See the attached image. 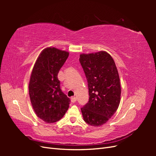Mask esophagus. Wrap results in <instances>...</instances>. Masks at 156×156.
I'll list each match as a JSON object with an SVG mask.
<instances>
[{
	"label": "esophagus",
	"instance_id": "esophagus-1",
	"mask_svg": "<svg viewBox=\"0 0 156 156\" xmlns=\"http://www.w3.org/2000/svg\"><path fill=\"white\" fill-rule=\"evenodd\" d=\"M76 101H77V98L75 97H72V99H71V101H72V103H75Z\"/></svg>",
	"mask_w": 156,
	"mask_h": 156
}]
</instances>
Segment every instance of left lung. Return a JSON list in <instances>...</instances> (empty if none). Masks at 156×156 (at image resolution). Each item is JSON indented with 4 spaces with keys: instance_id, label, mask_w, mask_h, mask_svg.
<instances>
[{
    "instance_id": "8db88e82",
    "label": "left lung",
    "mask_w": 156,
    "mask_h": 156,
    "mask_svg": "<svg viewBox=\"0 0 156 156\" xmlns=\"http://www.w3.org/2000/svg\"><path fill=\"white\" fill-rule=\"evenodd\" d=\"M88 82L89 101L82 107L84 122L92 126L105 124L120 102L119 72L112 56L105 51L81 54L79 58Z\"/></svg>"
}]
</instances>
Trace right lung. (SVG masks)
Here are the masks:
<instances>
[{
	"instance_id": "1",
	"label": "right lung",
	"mask_w": 156,
	"mask_h": 156,
	"mask_svg": "<svg viewBox=\"0 0 156 156\" xmlns=\"http://www.w3.org/2000/svg\"><path fill=\"white\" fill-rule=\"evenodd\" d=\"M68 56L67 51L47 48L32 69L29 85L30 101L37 116L46 123L60 120L69 108L70 100L61 90L57 77Z\"/></svg>"
}]
</instances>
